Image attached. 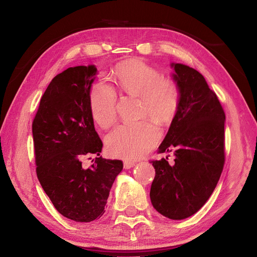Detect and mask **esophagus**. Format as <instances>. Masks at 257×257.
<instances>
[{
    "label": "esophagus",
    "mask_w": 257,
    "mask_h": 257,
    "mask_svg": "<svg viewBox=\"0 0 257 257\" xmlns=\"http://www.w3.org/2000/svg\"><path fill=\"white\" fill-rule=\"evenodd\" d=\"M123 164H124V169H131L135 166V162L132 161V160H125L124 162H123Z\"/></svg>",
    "instance_id": "esophagus-1"
}]
</instances>
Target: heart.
Listing matches in <instances>:
<instances>
[{"mask_svg":"<svg viewBox=\"0 0 257 257\" xmlns=\"http://www.w3.org/2000/svg\"><path fill=\"white\" fill-rule=\"evenodd\" d=\"M119 89L126 95L140 97V117H150L160 124L172 121L180 104V89L174 80L140 60H130L115 69ZM89 108L94 121L108 127L117 119V91L103 80L90 87ZM160 131L150 120L123 123L105 137L107 151L112 156L139 158L156 145Z\"/></svg>","mask_w":257,"mask_h":257,"instance_id":"heart-1","label":"heart"}]
</instances>
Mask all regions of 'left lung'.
Returning a JSON list of instances; mask_svg holds the SVG:
<instances>
[{
    "mask_svg": "<svg viewBox=\"0 0 257 257\" xmlns=\"http://www.w3.org/2000/svg\"><path fill=\"white\" fill-rule=\"evenodd\" d=\"M172 66L180 104L158 152L174 151L175 162L151 161L155 178L150 197L163 216L180 220L196 213L217 186L225 159V115L200 73L179 63Z\"/></svg>",
    "mask_w": 257,
    "mask_h": 257,
    "instance_id": "8db88e82",
    "label": "left lung"
}]
</instances>
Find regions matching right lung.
Segmentation results:
<instances>
[{
	"mask_svg": "<svg viewBox=\"0 0 257 257\" xmlns=\"http://www.w3.org/2000/svg\"><path fill=\"white\" fill-rule=\"evenodd\" d=\"M96 74L97 68L89 65L69 67L57 75L33 121L38 179L57 211L78 222L104 214L110 188L123 169L121 160L100 156L103 143L89 108ZM90 155L97 156L95 162L84 169L81 159Z\"/></svg>",
	"mask_w": 257,
	"mask_h": 257,
	"instance_id": "1",
	"label": "right lung"
}]
</instances>
